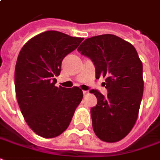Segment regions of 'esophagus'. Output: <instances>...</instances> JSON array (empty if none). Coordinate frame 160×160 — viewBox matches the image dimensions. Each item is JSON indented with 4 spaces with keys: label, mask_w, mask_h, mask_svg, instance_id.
<instances>
[{
    "label": "esophagus",
    "mask_w": 160,
    "mask_h": 160,
    "mask_svg": "<svg viewBox=\"0 0 160 160\" xmlns=\"http://www.w3.org/2000/svg\"><path fill=\"white\" fill-rule=\"evenodd\" d=\"M88 94H89V92H88V91H83V95H84V96H88Z\"/></svg>",
    "instance_id": "34e87169"
}]
</instances>
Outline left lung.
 Here are the masks:
<instances>
[{
  "mask_svg": "<svg viewBox=\"0 0 160 160\" xmlns=\"http://www.w3.org/2000/svg\"><path fill=\"white\" fill-rule=\"evenodd\" d=\"M78 51L92 59L96 79L105 78L107 96L91 91L97 99L91 109L95 134L103 142H118L138 117L144 89L142 61L132 45L112 34L88 38Z\"/></svg>",
  "mask_w": 160,
  "mask_h": 160,
  "instance_id": "8db88e82",
  "label": "left lung"
}]
</instances>
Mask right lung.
I'll return each mask as SVG.
<instances>
[{
    "label": "right lung",
    "instance_id": "obj_1",
    "mask_svg": "<svg viewBox=\"0 0 160 160\" xmlns=\"http://www.w3.org/2000/svg\"><path fill=\"white\" fill-rule=\"evenodd\" d=\"M83 38L58 31H47L25 43L14 71L16 98L30 128L44 138H53L67 129L75 109L82 100V91L55 87L62 60Z\"/></svg>",
    "mask_w": 160,
    "mask_h": 160
}]
</instances>
